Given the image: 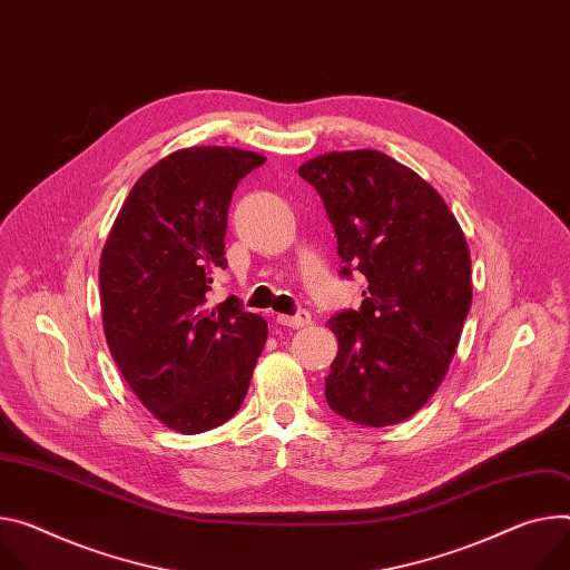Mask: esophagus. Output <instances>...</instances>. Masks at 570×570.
Wrapping results in <instances>:
<instances>
[{
  "mask_svg": "<svg viewBox=\"0 0 570 570\" xmlns=\"http://www.w3.org/2000/svg\"><path fill=\"white\" fill-rule=\"evenodd\" d=\"M277 323L284 325V327H293V330H299L304 325L312 323V316H308L306 312H297L295 316H277Z\"/></svg>",
  "mask_w": 570,
  "mask_h": 570,
  "instance_id": "1",
  "label": "esophagus"
}]
</instances>
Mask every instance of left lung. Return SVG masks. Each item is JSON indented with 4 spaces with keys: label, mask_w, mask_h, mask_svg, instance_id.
Masks as SVG:
<instances>
[{
    "label": "left lung",
    "mask_w": 570,
    "mask_h": 570,
    "mask_svg": "<svg viewBox=\"0 0 570 570\" xmlns=\"http://www.w3.org/2000/svg\"><path fill=\"white\" fill-rule=\"evenodd\" d=\"M299 177L325 204L341 277L368 279L356 312L330 318L327 404L356 425H395L448 373L473 299L469 245L443 197L377 149L323 154Z\"/></svg>",
    "instance_id": "8db88e82"
}]
</instances>
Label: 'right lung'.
<instances>
[{
    "instance_id": "1",
    "label": "right lung",
    "mask_w": 570,
    "mask_h": 570,
    "mask_svg": "<svg viewBox=\"0 0 570 570\" xmlns=\"http://www.w3.org/2000/svg\"><path fill=\"white\" fill-rule=\"evenodd\" d=\"M264 161L236 147L173 151L134 184L101 252L109 350L138 400L181 434L234 416L268 336L236 295L206 297L227 268L232 195Z\"/></svg>"
}]
</instances>
